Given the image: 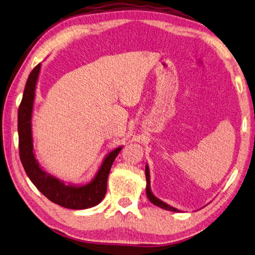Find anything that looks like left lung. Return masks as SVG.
<instances>
[{
	"mask_svg": "<svg viewBox=\"0 0 255 255\" xmlns=\"http://www.w3.org/2000/svg\"><path fill=\"white\" fill-rule=\"evenodd\" d=\"M145 178H147V196L149 198V200L152 204H154L155 206H158V207H161L163 208L165 210H170V211H178L176 208H173L171 207V206H169L167 204L163 203L162 200H160L159 198H156L154 195L152 194V192H151V188H150V174H149V167L148 165L145 166Z\"/></svg>",
	"mask_w": 255,
	"mask_h": 255,
	"instance_id": "left-lung-1",
	"label": "left lung"
}]
</instances>
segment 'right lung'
<instances>
[{
	"mask_svg": "<svg viewBox=\"0 0 255 255\" xmlns=\"http://www.w3.org/2000/svg\"><path fill=\"white\" fill-rule=\"evenodd\" d=\"M40 63L32 69L25 85L23 99L18 107V148L19 158L26 174L32 184L52 203L69 209H85L93 207L105 197L107 189V177L110 174L114 160L122 147L115 149L106 156L95 178L88 185H64L45 171L37 163L32 152L31 139V112L35 99V89L39 74Z\"/></svg>",
	"mask_w": 255,
	"mask_h": 255,
	"instance_id": "add662e5",
	"label": "right lung"
}]
</instances>
